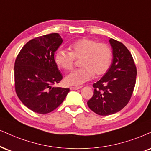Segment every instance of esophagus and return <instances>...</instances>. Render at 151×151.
I'll list each match as a JSON object with an SVG mask.
<instances>
[{
  "label": "esophagus",
  "instance_id": "esophagus-1",
  "mask_svg": "<svg viewBox=\"0 0 151 151\" xmlns=\"http://www.w3.org/2000/svg\"><path fill=\"white\" fill-rule=\"evenodd\" d=\"M82 86H73V87H70V89L71 90H80V89L82 88Z\"/></svg>",
  "mask_w": 151,
  "mask_h": 151
}]
</instances>
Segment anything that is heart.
Here are the masks:
<instances>
[{
  "label": "heart",
  "instance_id": "obj_1",
  "mask_svg": "<svg viewBox=\"0 0 151 151\" xmlns=\"http://www.w3.org/2000/svg\"><path fill=\"white\" fill-rule=\"evenodd\" d=\"M75 59H81L82 67L66 76L65 81L69 85L83 84L90 81L94 74L96 76L104 75L111 64L112 52L106 44L82 38L70 45V52L59 49L55 55L56 64L65 70L73 68Z\"/></svg>",
  "mask_w": 151,
  "mask_h": 151
}]
</instances>
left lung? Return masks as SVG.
Returning <instances> with one entry per match:
<instances>
[{
  "mask_svg": "<svg viewBox=\"0 0 151 151\" xmlns=\"http://www.w3.org/2000/svg\"><path fill=\"white\" fill-rule=\"evenodd\" d=\"M113 63L106 73L93 84L94 95L87 106L96 114L112 115L129 101L134 88L137 68L131 53L122 42L110 38Z\"/></svg>",
  "mask_w": 151,
  "mask_h": 151,
  "instance_id": "left-lung-1",
  "label": "left lung"
}]
</instances>
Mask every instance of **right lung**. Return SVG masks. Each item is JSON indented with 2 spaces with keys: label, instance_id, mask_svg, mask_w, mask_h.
Masks as SVG:
<instances>
[{
  "label": "right lung",
  "instance_id": "add662e5",
  "mask_svg": "<svg viewBox=\"0 0 151 151\" xmlns=\"http://www.w3.org/2000/svg\"><path fill=\"white\" fill-rule=\"evenodd\" d=\"M63 40L59 33H50L29 40L14 63L17 95L33 112L46 114L57 109L69 88L52 87L63 78L55 61V52Z\"/></svg>",
  "mask_w": 151,
  "mask_h": 151
}]
</instances>
